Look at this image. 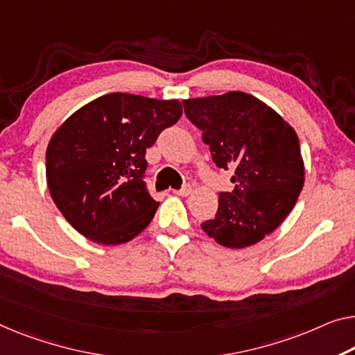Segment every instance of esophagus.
<instances>
[{
  "mask_svg": "<svg viewBox=\"0 0 355 355\" xmlns=\"http://www.w3.org/2000/svg\"><path fill=\"white\" fill-rule=\"evenodd\" d=\"M191 191H193V188H191V184H184V187H182L180 189H175V193L177 196H189L191 194Z\"/></svg>",
  "mask_w": 355,
  "mask_h": 355,
  "instance_id": "esophagus-1",
  "label": "esophagus"
}]
</instances>
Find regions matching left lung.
Instances as JSON below:
<instances>
[{
    "mask_svg": "<svg viewBox=\"0 0 355 355\" xmlns=\"http://www.w3.org/2000/svg\"><path fill=\"white\" fill-rule=\"evenodd\" d=\"M184 114L202 130L216 167L234 175L231 193H220L205 234L228 248L260 242L282 223L304 184L298 135L266 103L245 92L183 100Z\"/></svg>",
    "mask_w": 355,
    "mask_h": 355,
    "instance_id": "obj_1",
    "label": "left lung"
}]
</instances>
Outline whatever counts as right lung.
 Masks as SVG:
<instances>
[{"label":"right lung","instance_id":"add662e5","mask_svg":"<svg viewBox=\"0 0 355 355\" xmlns=\"http://www.w3.org/2000/svg\"><path fill=\"white\" fill-rule=\"evenodd\" d=\"M178 100L113 92L75 111L46 151L47 187L57 209L102 245L140 234L157 205L144 182L146 148L182 116Z\"/></svg>","mask_w":355,"mask_h":355}]
</instances>
